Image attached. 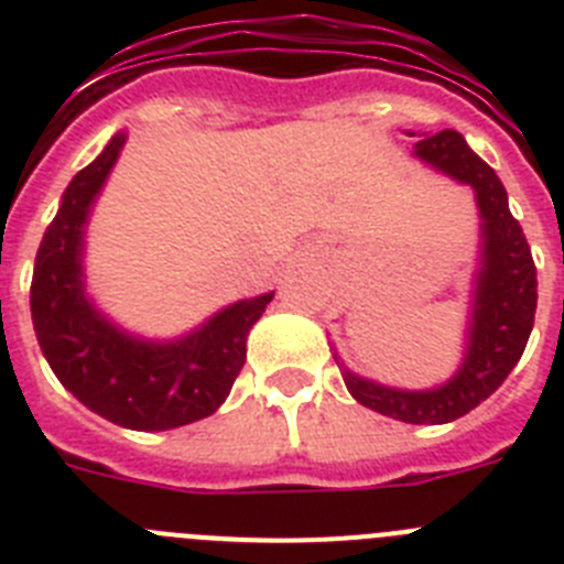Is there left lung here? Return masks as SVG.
I'll use <instances>...</instances> for the list:
<instances>
[{
  "instance_id": "8db88e82",
  "label": "left lung",
  "mask_w": 564,
  "mask_h": 564,
  "mask_svg": "<svg viewBox=\"0 0 564 564\" xmlns=\"http://www.w3.org/2000/svg\"><path fill=\"white\" fill-rule=\"evenodd\" d=\"M415 134V132H406ZM412 158L475 192L480 242L468 291L463 358L449 381L430 390H401L341 367L344 383L361 406L403 423H449L471 412L508 378L525 350L536 311V268L520 223L511 217L508 194L495 169L468 149L455 129L423 132Z\"/></svg>"
}]
</instances>
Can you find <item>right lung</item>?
<instances>
[{"mask_svg": "<svg viewBox=\"0 0 564 564\" xmlns=\"http://www.w3.org/2000/svg\"><path fill=\"white\" fill-rule=\"evenodd\" d=\"M123 143L127 132L112 134L64 188L36 253L30 313L39 347L64 390L123 430L166 432L214 415L226 403L246 364L248 333L273 291L239 299L177 338H143L115 325L89 299L84 251L89 214Z\"/></svg>", "mask_w": 564, "mask_h": 564, "instance_id": "1", "label": "right lung"}]
</instances>
